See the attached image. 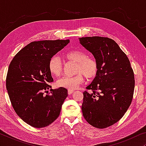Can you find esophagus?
Wrapping results in <instances>:
<instances>
[{"label": "esophagus", "mask_w": 146, "mask_h": 146, "mask_svg": "<svg viewBox=\"0 0 146 146\" xmlns=\"http://www.w3.org/2000/svg\"><path fill=\"white\" fill-rule=\"evenodd\" d=\"M73 92H74V90H68V93L69 95H71Z\"/></svg>", "instance_id": "1"}]
</instances>
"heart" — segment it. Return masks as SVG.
I'll list each match as a JSON object with an SVG mask.
<instances>
[{"mask_svg":"<svg viewBox=\"0 0 146 146\" xmlns=\"http://www.w3.org/2000/svg\"><path fill=\"white\" fill-rule=\"evenodd\" d=\"M66 57L69 60L77 64L76 72L78 73L74 76H63L57 80V86L64 88L73 90L76 89L84 81L83 74L87 78H93L98 72V64L96 60L88 57L85 51L78 50L69 52L66 54ZM50 72L52 74L58 76L61 73L62 64L60 58L54 56L48 63Z\"/></svg>","mask_w":146,"mask_h":146,"instance_id":"heart-1","label":"heart"}]
</instances>
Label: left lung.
<instances>
[{
    "instance_id": "obj_1",
    "label": "left lung",
    "mask_w": 146,
    "mask_h": 146,
    "mask_svg": "<svg viewBox=\"0 0 146 146\" xmlns=\"http://www.w3.org/2000/svg\"><path fill=\"white\" fill-rule=\"evenodd\" d=\"M80 43L92 54L98 72L83 92L84 117L90 124L103 129L118 121L131 104L134 90L133 70L126 54L109 38L82 37Z\"/></svg>"
}]
</instances>
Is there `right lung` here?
<instances>
[{
    "label": "right lung",
    "instance_id": "right-lung-1",
    "mask_svg": "<svg viewBox=\"0 0 146 146\" xmlns=\"http://www.w3.org/2000/svg\"><path fill=\"white\" fill-rule=\"evenodd\" d=\"M70 42V40L31 42L18 52L10 64L6 86L10 100L17 115L31 126L41 128L58 118L68 90L64 88L50 90L54 81L50 60Z\"/></svg>",
    "mask_w": 146,
    "mask_h": 146
}]
</instances>
